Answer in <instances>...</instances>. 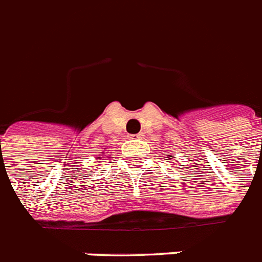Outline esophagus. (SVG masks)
I'll return each mask as SVG.
<instances>
[{
    "instance_id": "34e87169",
    "label": "esophagus",
    "mask_w": 262,
    "mask_h": 262,
    "mask_svg": "<svg viewBox=\"0 0 262 262\" xmlns=\"http://www.w3.org/2000/svg\"><path fill=\"white\" fill-rule=\"evenodd\" d=\"M129 139H143V135L141 133H139V135H130Z\"/></svg>"
}]
</instances>
